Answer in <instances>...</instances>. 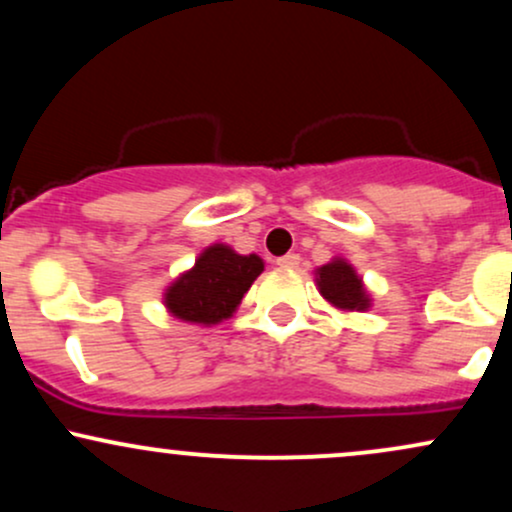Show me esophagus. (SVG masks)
Returning <instances> with one entry per match:
<instances>
[{
  "label": "esophagus",
  "instance_id": "1",
  "mask_svg": "<svg viewBox=\"0 0 512 512\" xmlns=\"http://www.w3.org/2000/svg\"><path fill=\"white\" fill-rule=\"evenodd\" d=\"M276 264H279V267H284V269H296L298 264H301V257H298L296 252H289V255L279 257V260H276Z\"/></svg>",
  "mask_w": 512,
  "mask_h": 512
}]
</instances>
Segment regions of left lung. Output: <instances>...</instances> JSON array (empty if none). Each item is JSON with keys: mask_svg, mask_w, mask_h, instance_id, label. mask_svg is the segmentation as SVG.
<instances>
[{"mask_svg": "<svg viewBox=\"0 0 512 512\" xmlns=\"http://www.w3.org/2000/svg\"><path fill=\"white\" fill-rule=\"evenodd\" d=\"M317 286L320 293L332 305L342 310H366L368 296L363 291L361 279H358L354 267L344 260H334L325 267L317 269Z\"/></svg>", "mask_w": 512, "mask_h": 512, "instance_id": "obj_1", "label": "left lung"}]
</instances>
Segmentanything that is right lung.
Returning a JSON list of instances; mask_svg holds the SVG:
<instances>
[{
  "label": "right lung",
  "instance_id": "obj_1",
  "mask_svg": "<svg viewBox=\"0 0 512 512\" xmlns=\"http://www.w3.org/2000/svg\"><path fill=\"white\" fill-rule=\"evenodd\" d=\"M262 269L257 255H238L228 245H211L166 291V308L185 322L216 325L233 315Z\"/></svg>",
  "mask_w": 512,
  "mask_h": 512
}]
</instances>
